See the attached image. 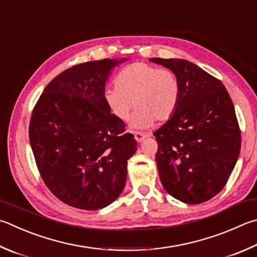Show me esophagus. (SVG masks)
I'll use <instances>...</instances> for the list:
<instances>
[{
    "instance_id": "obj_1",
    "label": "esophagus",
    "mask_w": 257,
    "mask_h": 257,
    "mask_svg": "<svg viewBox=\"0 0 257 257\" xmlns=\"http://www.w3.org/2000/svg\"><path fill=\"white\" fill-rule=\"evenodd\" d=\"M146 136H147V135L144 134V133H139V132L135 133V139H136L138 143H142L144 139L146 138Z\"/></svg>"
}]
</instances>
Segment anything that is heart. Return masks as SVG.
<instances>
[{
  "label": "heart",
  "mask_w": 257,
  "mask_h": 257,
  "mask_svg": "<svg viewBox=\"0 0 257 257\" xmlns=\"http://www.w3.org/2000/svg\"><path fill=\"white\" fill-rule=\"evenodd\" d=\"M114 85L103 92L104 103L120 121L128 120L136 106L130 122L135 129L151 127L155 119H170L180 102L181 88L175 74L152 64L129 65L115 77Z\"/></svg>",
  "instance_id": "heart-1"
}]
</instances>
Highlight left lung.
Returning a JSON list of instances; mask_svg holds the SVG:
<instances>
[{
  "mask_svg": "<svg viewBox=\"0 0 257 257\" xmlns=\"http://www.w3.org/2000/svg\"><path fill=\"white\" fill-rule=\"evenodd\" d=\"M170 68L180 83L174 114L154 133L156 164L166 192L199 204L226 185L240 152V129L223 84L185 59L151 58Z\"/></svg>",
  "mask_w": 257,
  "mask_h": 257,
  "instance_id": "left-lung-1",
  "label": "left lung"
}]
</instances>
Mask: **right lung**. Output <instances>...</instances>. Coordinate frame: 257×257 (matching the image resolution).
<instances>
[{"mask_svg": "<svg viewBox=\"0 0 257 257\" xmlns=\"http://www.w3.org/2000/svg\"><path fill=\"white\" fill-rule=\"evenodd\" d=\"M125 60L66 69L45 87L32 111L29 139L37 167L51 193L71 207L102 209L124 188L137 142L111 114L103 92L112 68Z\"/></svg>", "mask_w": 257, "mask_h": 257, "instance_id": "obj_1", "label": "right lung"}]
</instances>
